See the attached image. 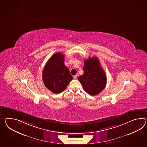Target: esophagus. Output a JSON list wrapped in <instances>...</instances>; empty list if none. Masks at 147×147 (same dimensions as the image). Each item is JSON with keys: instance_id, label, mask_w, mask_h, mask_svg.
Listing matches in <instances>:
<instances>
[{"instance_id": "esophagus-1", "label": "esophagus", "mask_w": 147, "mask_h": 147, "mask_svg": "<svg viewBox=\"0 0 147 147\" xmlns=\"http://www.w3.org/2000/svg\"><path fill=\"white\" fill-rule=\"evenodd\" d=\"M78 78V76L76 75H74V76H73V79H74V80H76Z\"/></svg>"}]
</instances>
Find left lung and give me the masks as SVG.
Wrapping results in <instances>:
<instances>
[{
	"label": "left lung",
	"mask_w": 147,
	"mask_h": 147,
	"mask_svg": "<svg viewBox=\"0 0 147 147\" xmlns=\"http://www.w3.org/2000/svg\"><path fill=\"white\" fill-rule=\"evenodd\" d=\"M84 74L78 78L83 88L91 96L98 94L105 88L107 78L97 57L89 58L84 61Z\"/></svg>",
	"instance_id": "8db88e82"
}]
</instances>
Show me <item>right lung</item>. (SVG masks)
<instances>
[{
  "mask_svg": "<svg viewBox=\"0 0 147 147\" xmlns=\"http://www.w3.org/2000/svg\"><path fill=\"white\" fill-rule=\"evenodd\" d=\"M73 79L69 69L64 64V55L61 53L53 55L43 68L42 80L50 91L58 94L64 90Z\"/></svg>",
  "mask_w": 147,
  "mask_h": 147,
  "instance_id": "right-lung-1",
  "label": "right lung"
}]
</instances>
